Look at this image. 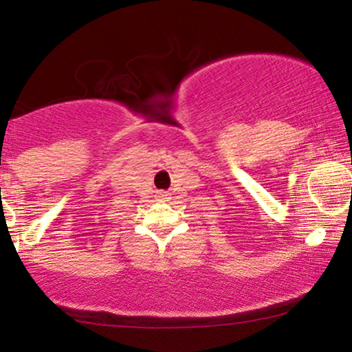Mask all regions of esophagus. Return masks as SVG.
<instances>
[{
    "mask_svg": "<svg viewBox=\"0 0 352 352\" xmlns=\"http://www.w3.org/2000/svg\"><path fill=\"white\" fill-rule=\"evenodd\" d=\"M157 194H158V197H160V199H168V195H170V194H168V192H165V190L157 192Z\"/></svg>",
    "mask_w": 352,
    "mask_h": 352,
    "instance_id": "esophagus-1",
    "label": "esophagus"
}]
</instances>
